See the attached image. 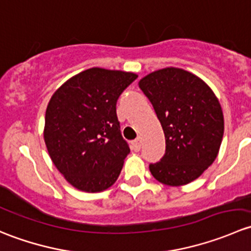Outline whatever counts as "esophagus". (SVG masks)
<instances>
[{
  "mask_svg": "<svg viewBox=\"0 0 251 251\" xmlns=\"http://www.w3.org/2000/svg\"><path fill=\"white\" fill-rule=\"evenodd\" d=\"M132 149L135 151H140V149H141V140H140V138H137V140L132 142Z\"/></svg>",
  "mask_w": 251,
  "mask_h": 251,
  "instance_id": "1",
  "label": "esophagus"
}]
</instances>
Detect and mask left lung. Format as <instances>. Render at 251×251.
Segmentation results:
<instances>
[{
	"instance_id": "1",
	"label": "left lung",
	"mask_w": 251,
	"mask_h": 251,
	"mask_svg": "<svg viewBox=\"0 0 251 251\" xmlns=\"http://www.w3.org/2000/svg\"><path fill=\"white\" fill-rule=\"evenodd\" d=\"M138 86L153 104L164 130L165 155L149 170L156 181L178 187L198 178L219 154L225 121L214 91L179 68H164Z\"/></svg>"
}]
</instances>
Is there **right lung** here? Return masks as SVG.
Returning <instances> with one entry per match:
<instances>
[{
	"instance_id": "obj_1",
	"label": "right lung",
	"mask_w": 251,
	"mask_h": 251,
	"mask_svg": "<svg viewBox=\"0 0 251 251\" xmlns=\"http://www.w3.org/2000/svg\"><path fill=\"white\" fill-rule=\"evenodd\" d=\"M137 76L90 68L65 81L50 97L45 143L55 168L78 191H105L118 179L130 148L120 133L116 100Z\"/></svg>"
}]
</instances>
